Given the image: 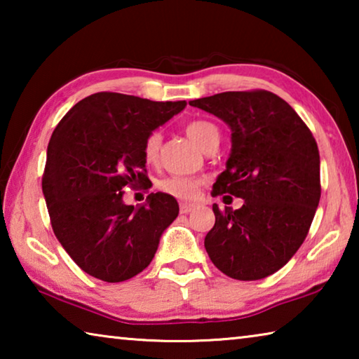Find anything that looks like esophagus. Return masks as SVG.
<instances>
[{"mask_svg": "<svg viewBox=\"0 0 359 359\" xmlns=\"http://www.w3.org/2000/svg\"><path fill=\"white\" fill-rule=\"evenodd\" d=\"M194 205L190 203H180V214H190Z\"/></svg>", "mask_w": 359, "mask_h": 359, "instance_id": "esophagus-1", "label": "esophagus"}]
</instances>
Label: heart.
Segmentation results:
<instances>
[{
  "mask_svg": "<svg viewBox=\"0 0 359 359\" xmlns=\"http://www.w3.org/2000/svg\"><path fill=\"white\" fill-rule=\"evenodd\" d=\"M185 133L187 136L203 150L208 147L210 142L218 141L217 126L208 120L190 121V123H187L185 126ZM160 147H161V135L158 131L150 133V135L144 139L142 158L145 165L149 166L155 165L158 161ZM199 185H201V180L194 177H187V175H169V177H165L158 182V188H160L163 193L171 194V196L179 198V199H193L196 196Z\"/></svg>",
  "mask_w": 359,
  "mask_h": 359,
  "instance_id": "1",
  "label": "heart"
}]
</instances>
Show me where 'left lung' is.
<instances>
[{
	"label": "left lung",
	"instance_id": "1",
	"mask_svg": "<svg viewBox=\"0 0 359 359\" xmlns=\"http://www.w3.org/2000/svg\"><path fill=\"white\" fill-rule=\"evenodd\" d=\"M231 128V154L212 194L242 198L218 209L204 247L223 274L259 280L288 263L302 245L320 203L315 137L287 101L266 90L224 92L190 101ZM224 196V198H231Z\"/></svg>",
	"mask_w": 359,
	"mask_h": 359
}]
</instances>
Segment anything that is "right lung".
Wrapping results in <instances>:
<instances>
[{"label": "right lung", "instance_id": "1", "mask_svg": "<svg viewBox=\"0 0 359 359\" xmlns=\"http://www.w3.org/2000/svg\"><path fill=\"white\" fill-rule=\"evenodd\" d=\"M185 106L100 92L72 106L53 131L42 193L57 239L88 276L109 283L137 276L179 215L171 194L150 193L135 208L123 190L151 185L144 139Z\"/></svg>", "mask_w": 359, "mask_h": 359}]
</instances>
